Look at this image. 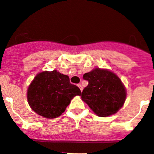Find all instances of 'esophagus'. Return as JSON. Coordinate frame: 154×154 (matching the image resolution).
<instances>
[{"mask_svg":"<svg viewBox=\"0 0 154 154\" xmlns=\"http://www.w3.org/2000/svg\"><path fill=\"white\" fill-rule=\"evenodd\" d=\"M77 86L79 87V89L81 90V91H82V90H83V88H82V85H81V84H78Z\"/></svg>","mask_w":154,"mask_h":154,"instance_id":"obj_1","label":"esophagus"}]
</instances>
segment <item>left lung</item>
Instances as JSON below:
<instances>
[{"instance_id":"8db88e82","label":"left lung","mask_w":154,"mask_h":154,"mask_svg":"<svg viewBox=\"0 0 154 154\" xmlns=\"http://www.w3.org/2000/svg\"><path fill=\"white\" fill-rule=\"evenodd\" d=\"M88 85L82 93V100L100 117L117 113L124 106L127 97L126 88L114 72L100 68L84 74Z\"/></svg>"}]
</instances>
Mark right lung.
I'll list each match as a JSON object with an SVG mask.
<instances>
[{
  "instance_id": "add662e5",
  "label": "right lung",
  "mask_w": 154,
  "mask_h": 154,
  "mask_svg": "<svg viewBox=\"0 0 154 154\" xmlns=\"http://www.w3.org/2000/svg\"><path fill=\"white\" fill-rule=\"evenodd\" d=\"M82 92L69 82L68 75L57 70L37 74L29 85L27 98L36 114L46 118H55L64 112L71 100Z\"/></svg>"
}]
</instances>
